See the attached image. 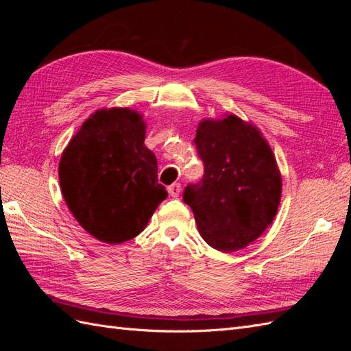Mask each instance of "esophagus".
Returning a JSON list of instances; mask_svg holds the SVG:
<instances>
[{
	"label": "esophagus",
	"mask_w": 351,
	"mask_h": 351,
	"mask_svg": "<svg viewBox=\"0 0 351 351\" xmlns=\"http://www.w3.org/2000/svg\"><path fill=\"white\" fill-rule=\"evenodd\" d=\"M180 190H182V184L180 183H174L168 187V193L171 195L173 197H177L180 195Z\"/></svg>",
	"instance_id": "34e87169"
}]
</instances>
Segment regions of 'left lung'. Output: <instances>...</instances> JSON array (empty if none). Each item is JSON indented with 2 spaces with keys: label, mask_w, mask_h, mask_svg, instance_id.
<instances>
[{
  "label": "left lung",
  "mask_w": 351,
  "mask_h": 351,
  "mask_svg": "<svg viewBox=\"0 0 351 351\" xmlns=\"http://www.w3.org/2000/svg\"><path fill=\"white\" fill-rule=\"evenodd\" d=\"M195 143L205 174L186 187L183 199L202 239L226 253L249 246L272 224L281 200V173L269 143L234 114L202 120Z\"/></svg>",
  "instance_id": "obj_1"
}]
</instances>
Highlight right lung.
Listing matches in <instances>:
<instances>
[{"label":"right lung","mask_w":351,"mask_h":351,"mask_svg":"<svg viewBox=\"0 0 351 351\" xmlns=\"http://www.w3.org/2000/svg\"><path fill=\"white\" fill-rule=\"evenodd\" d=\"M143 115L102 108L89 115L61 155V193L79 224L107 244L132 240L168 196L145 146Z\"/></svg>","instance_id":"obj_1"}]
</instances>
